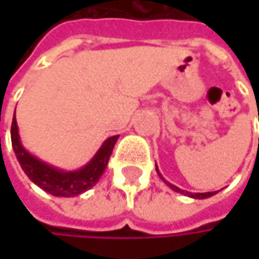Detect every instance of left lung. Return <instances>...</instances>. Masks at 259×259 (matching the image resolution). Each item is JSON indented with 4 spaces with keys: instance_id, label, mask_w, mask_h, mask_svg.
<instances>
[{
    "instance_id": "1",
    "label": "left lung",
    "mask_w": 259,
    "mask_h": 259,
    "mask_svg": "<svg viewBox=\"0 0 259 259\" xmlns=\"http://www.w3.org/2000/svg\"><path fill=\"white\" fill-rule=\"evenodd\" d=\"M156 171H157V174H159V177L163 180V177H162V174L159 172V169H157V165H156ZM174 192H179V193H183V195H186V196H190V198H193V199H205V198H210V196H213V195H216L218 192H205V193H190V192H187V190H181L180 187H177V186H174V184H171V183H168L166 180H163Z\"/></svg>"
}]
</instances>
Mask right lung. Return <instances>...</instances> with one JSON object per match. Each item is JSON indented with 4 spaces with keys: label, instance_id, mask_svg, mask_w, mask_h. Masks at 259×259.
Segmentation results:
<instances>
[{
    "label": "right lung",
    "instance_id": "obj_1",
    "mask_svg": "<svg viewBox=\"0 0 259 259\" xmlns=\"http://www.w3.org/2000/svg\"><path fill=\"white\" fill-rule=\"evenodd\" d=\"M10 133H12L13 151L28 179L45 192L54 196H64V198L80 195L85 190L91 189L99 181L108 166L114 145L118 139V135L108 138L87 165L75 171H66L37 159L26 150L21 142L16 117H13Z\"/></svg>",
    "mask_w": 259,
    "mask_h": 259
}]
</instances>
